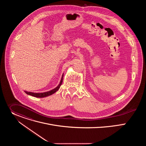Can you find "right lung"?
<instances>
[{
  "label": "right lung",
  "instance_id": "right-lung-1",
  "mask_svg": "<svg viewBox=\"0 0 146 146\" xmlns=\"http://www.w3.org/2000/svg\"><path fill=\"white\" fill-rule=\"evenodd\" d=\"M63 77H64V75L62 76V78H61V80L60 81V83L59 84L58 86L57 87H56L55 88H54V90L50 91H48V92H43V93H33V92H27V91H25V93L28 95H31L32 96H35V97H36V98H44V97H46V96H50V95H51L52 94H54L55 92H56L60 88L62 83V81H63Z\"/></svg>",
  "mask_w": 146,
  "mask_h": 146
}]
</instances>
